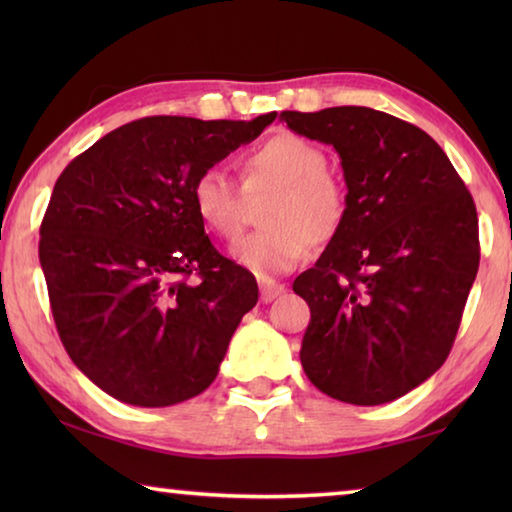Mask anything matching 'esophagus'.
Masks as SVG:
<instances>
[{
    "label": "esophagus",
    "instance_id": "esophagus-1",
    "mask_svg": "<svg viewBox=\"0 0 512 512\" xmlns=\"http://www.w3.org/2000/svg\"><path fill=\"white\" fill-rule=\"evenodd\" d=\"M259 293H262V302H273L277 296L284 293V284H277L273 280L259 282Z\"/></svg>",
    "mask_w": 512,
    "mask_h": 512
}]
</instances>
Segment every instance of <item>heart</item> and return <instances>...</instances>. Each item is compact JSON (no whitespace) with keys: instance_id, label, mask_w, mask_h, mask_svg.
Instances as JSON below:
<instances>
[{"instance_id":"b5f03b06","label":"heart","mask_w":512,"mask_h":512,"mask_svg":"<svg viewBox=\"0 0 512 512\" xmlns=\"http://www.w3.org/2000/svg\"><path fill=\"white\" fill-rule=\"evenodd\" d=\"M329 169L327 153L298 133L268 137L244 160V183L250 192L277 189L264 225L235 244L232 259L262 280L289 273L309 255L339 235L348 216V192ZM192 207L207 230L235 241L246 221L244 196L219 167L203 169L192 185Z\"/></svg>"}]
</instances>
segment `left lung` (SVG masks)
Masks as SVG:
<instances>
[{"instance_id": "left-lung-1", "label": "left lung", "mask_w": 512, "mask_h": 512, "mask_svg": "<svg viewBox=\"0 0 512 512\" xmlns=\"http://www.w3.org/2000/svg\"><path fill=\"white\" fill-rule=\"evenodd\" d=\"M280 119L332 144L348 185L341 232L293 282L311 309L302 368L339 402H393L454 345L481 257L472 194L422 128L386 112L339 106Z\"/></svg>"}]
</instances>
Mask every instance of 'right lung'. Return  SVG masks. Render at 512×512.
Segmentation results:
<instances>
[{"label":"right lung","instance_id":"add662e5","mask_svg":"<svg viewBox=\"0 0 512 512\" xmlns=\"http://www.w3.org/2000/svg\"><path fill=\"white\" fill-rule=\"evenodd\" d=\"M273 119L144 117L56 180L38 248L51 314L69 359L115 400L171 406L219 375L259 291L205 235L192 185Z\"/></svg>","mask_w":512,"mask_h":512}]
</instances>
